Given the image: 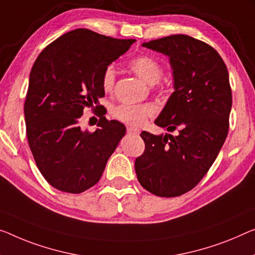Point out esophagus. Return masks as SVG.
I'll use <instances>...</instances> for the list:
<instances>
[{
    "label": "esophagus",
    "instance_id": "34e87169",
    "mask_svg": "<svg viewBox=\"0 0 255 255\" xmlns=\"http://www.w3.org/2000/svg\"><path fill=\"white\" fill-rule=\"evenodd\" d=\"M127 131L129 132V134H134V135H138L140 132L138 128H135V127H131V126L127 127Z\"/></svg>",
    "mask_w": 255,
    "mask_h": 255
}]
</instances>
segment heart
<instances>
[{
	"label": "heart",
	"mask_w": 255,
	"mask_h": 255,
	"mask_svg": "<svg viewBox=\"0 0 255 255\" xmlns=\"http://www.w3.org/2000/svg\"><path fill=\"white\" fill-rule=\"evenodd\" d=\"M129 67L145 81L147 85H154L161 79L164 68L157 59L149 55H140L135 57L129 63ZM116 83V70L112 65L106 66L102 77V86L105 91L113 89ZM111 115L120 123L140 126L145 123L149 117L153 115V109L147 104H119L111 110Z\"/></svg>",
	"instance_id": "1"
}]
</instances>
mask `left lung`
Masks as SVG:
<instances>
[{
    "instance_id": "1",
    "label": "left lung",
    "mask_w": 255,
    "mask_h": 255,
    "mask_svg": "<svg viewBox=\"0 0 255 255\" xmlns=\"http://www.w3.org/2000/svg\"><path fill=\"white\" fill-rule=\"evenodd\" d=\"M143 47L169 57L175 91L154 123L177 134L142 131L145 149L135 160L136 175L153 195L178 197L206 175L227 138L233 104L229 73L214 48L184 34Z\"/></svg>"
}]
</instances>
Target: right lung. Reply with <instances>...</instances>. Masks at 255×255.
Segmentation results:
<instances>
[{"label":"right lung","mask_w":255,"mask_h":255,"mask_svg":"<svg viewBox=\"0 0 255 255\" xmlns=\"http://www.w3.org/2000/svg\"><path fill=\"white\" fill-rule=\"evenodd\" d=\"M135 40H120L78 28L48 44L33 64L24 104L29 149L52 187L81 193L100 181L126 127L104 117L103 72ZM91 107L100 118L95 132L78 121Z\"/></svg>","instance_id":"obj_1"}]
</instances>
